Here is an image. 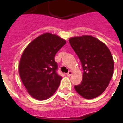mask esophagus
I'll return each instance as SVG.
<instances>
[{
	"label": "esophagus",
	"mask_w": 123,
	"mask_h": 123,
	"mask_svg": "<svg viewBox=\"0 0 123 123\" xmlns=\"http://www.w3.org/2000/svg\"><path fill=\"white\" fill-rule=\"evenodd\" d=\"M72 73H73V71L70 70V71H69L67 73V75H68V77H70V76H71V75H72Z\"/></svg>",
	"instance_id": "1"
}]
</instances>
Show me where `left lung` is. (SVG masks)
<instances>
[{"label": "left lung", "mask_w": 123, "mask_h": 123, "mask_svg": "<svg viewBox=\"0 0 123 123\" xmlns=\"http://www.w3.org/2000/svg\"><path fill=\"white\" fill-rule=\"evenodd\" d=\"M82 64V81L75 86L76 91L86 99H93L103 93L114 72V59L106 44L91 36L69 39Z\"/></svg>", "instance_id": "left-lung-1"}]
</instances>
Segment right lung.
<instances>
[{
  "mask_svg": "<svg viewBox=\"0 0 123 123\" xmlns=\"http://www.w3.org/2000/svg\"><path fill=\"white\" fill-rule=\"evenodd\" d=\"M66 44L55 34L44 33L34 39L24 50L19 64V74L32 97L44 100L52 96L59 86L62 77L57 73L54 57Z\"/></svg>",
  "mask_w": 123,
  "mask_h": 123,
  "instance_id": "1",
  "label": "right lung"
}]
</instances>
